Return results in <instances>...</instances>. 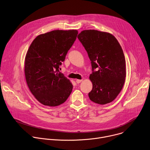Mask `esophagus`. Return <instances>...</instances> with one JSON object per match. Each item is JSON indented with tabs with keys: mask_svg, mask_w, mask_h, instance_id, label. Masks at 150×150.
Masks as SVG:
<instances>
[{
	"mask_svg": "<svg viewBox=\"0 0 150 150\" xmlns=\"http://www.w3.org/2000/svg\"><path fill=\"white\" fill-rule=\"evenodd\" d=\"M76 81V83H78V84H79V83H81V82L82 81V80H79V79H77Z\"/></svg>",
	"mask_w": 150,
	"mask_h": 150,
	"instance_id": "obj_1",
	"label": "esophagus"
}]
</instances>
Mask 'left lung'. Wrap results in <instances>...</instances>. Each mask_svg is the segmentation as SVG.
<instances>
[{
    "mask_svg": "<svg viewBox=\"0 0 150 150\" xmlns=\"http://www.w3.org/2000/svg\"><path fill=\"white\" fill-rule=\"evenodd\" d=\"M77 38L91 61L93 72L89 79L93 88L88 93L90 99L100 105L112 102L121 91L126 77L121 46L111 34L95 29L84 30Z\"/></svg>",
    "mask_w": 150,
    "mask_h": 150,
    "instance_id": "left-lung-1",
    "label": "left lung"
}]
</instances>
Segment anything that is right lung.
Returning a JSON list of instances; mask_svg holds the SVG:
<instances>
[{"instance_id":"1","label":"right lung","mask_w":150,"mask_h":150,"mask_svg":"<svg viewBox=\"0 0 150 150\" xmlns=\"http://www.w3.org/2000/svg\"><path fill=\"white\" fill-rule=\"evenodd\" d=\"M77 34L75 29L54 30L39 35L29 46L25 59L26 81L44 105H61L72 92L73 84L59 69Z\"/></svg>"}]
</instances>
